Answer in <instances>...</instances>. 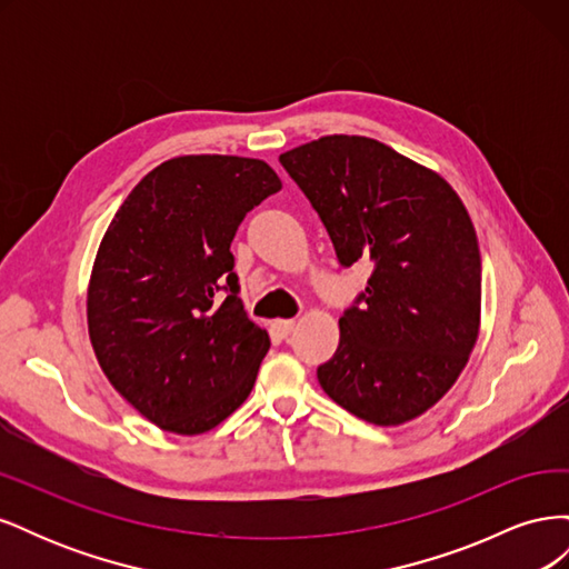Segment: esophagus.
<instances>
[{"label":"esophagus","instance_id":"obj_1","mask_svg":"<svg viewBox=\"0 0 569 569\" xmlns=\"http://www.w3.org/2000/svg\"><path fill=\"white\" fill-rule=\"evenodd\" d=\"M270 327H272V335L278 337V339H287V335L295 330V320H272L270 322Z\"/></svg>","mask_w":569,"mask_h":569}]
</instances>
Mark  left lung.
Wrapping results in <instances>:
<instances>
[{"label": "left lung", "instance_id": "left-lung-1", "mask_svg": "<svg viewBox=\"0 0 569 569\" xmlns=\"http://www.w3.org/2000/svg\"><path fill=\"white\" fill-rule=\"evenodd\" d=\"M318 211L341 266L372 263L339 318L318 382L356 418L393 427L453 387L479 337L481 258L456 189L360 134H327L280 157Z\"/></svg>", "mask_w": 569, "mask_h": 569}]
</instances>
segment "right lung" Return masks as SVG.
Here are the masks:
<instances>
[{
	"label": "right lung",
	"mask_w": 569,
	"mask_h": 569,
	"mask_svg": "<svg viewBox=\"0 0 569 569\" xmlns=\"http://www.w3.org/2000/svg\"><path fill=\"white\" fill-rule=\"evenodd\" d=\"M280 189L266 161L178 157L134 184L101 239L92 349L113 389L166 432H209L253 389L270 339L239 299L230 244Z\"/></svg>",
	"instance_id": "add662e5"
}]
</instances>
